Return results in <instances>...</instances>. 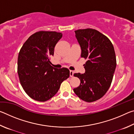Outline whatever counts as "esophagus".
I'll return each mask as SVG.
<instances>
[{"mask_svg":"<svg viewBox=\"0 0 134 134\" xmlns=\"http://www.w3.org/2000/svg\"><path fill=\"white\" fill-rule=\"evenodd\" d=\"M73 71H72V70H70V77H72L73 76Z\"/></svg>","mask_w":134,"mask_h":134,"instance_id":"obj_1","label":"esophagus"}]
</instances>
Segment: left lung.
Wrapping results in <instances>:
<instances>
[{
  "label": "left lung",
  "instance_id": "obj_1",
  "mask_svg": "<svg viewBox=\"0 0 134 134\" xmlns=\"http://www.w3.org/2000/svg\"><path fill=\"white\" fill-rule=\"evenodd\" d=\"M80 45L81 57L87 60L85 73H74L80 84L73 89L79 98L87 102L100 99L110 87L116 66L113 44L105 35L94 29L75 31Z\"/></svg>",
  "mask_w": 134,
  "mask_h": 134
}]
</instances>
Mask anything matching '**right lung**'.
<instances>
[{"label": "right lung", "mask_w": 134, "mask_h": 134, "mask_svg": "<svg viewBox=\"0 0 134 134\" xmlns=\"http://www.w3.org/2000/svg\"><path fill=\"white\" fill-rule=\"evenodd\" d=\"M62 36L55 31H38L31 35L20 49L18 58L20 83L26 93L35 100L50 99L63 81L69 77V69H55L49 62Z\"/></svg>", "instance_id": "right-lung-1"}]
</instances>
